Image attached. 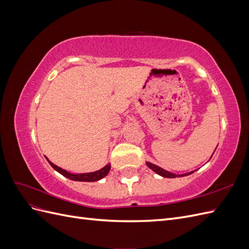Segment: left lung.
<instances>
[{"mask_svg":"<svg viewBox=\"0 0 249 249\" xmlns=\"http://www.w3.org/2000/svg\"><path fill=\"white\" fill-rule=\"evenodd\" d=\"M212 156H213V155H212ZM211 158H212V157H211ZM146 165L148 166V168H150L153 171H155V172L157 173V175H159V176H161V177H163V178H169L186 177V176L191 175V173H193L194 171H196V170H193V171H190V172H188V173H184V175H176V173L169 172V171L165 170V169H163V168H161V167H159V166H157V165H155V164H153V163H150V162H146Z\"/></svg>","mask_w":249,"mask_h":249,"instance_id":"8db88e82","label":"left lung"}]
</instances>
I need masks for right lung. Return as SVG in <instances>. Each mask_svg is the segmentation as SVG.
<instances>
[{
    "instance_id": "add662e5",
    "label": "right lung",
    "mask_w": 249,
    "mask_h": 249,
    "mask_svg": "<svg viewBox=\"0 0 249 249\" xmlns=\"http://www.w3.org/2000/svg\"><path fill=\"white\" fill-rule=\"evenodd\" d=\"M47 160L51 164V166L56 171H58L59 173H61L63 177L70 178V179H72V180H79V182H95V180H100L108 175L110 171V168H111V165L107 164L106 166H104L100 170H96L93 172H87V173H77V175H74V173H71L69 171H66L65 169H62L61 167H58L57 165L49 161L48 158H47Z\"/></svg>"
}]
</instances>
